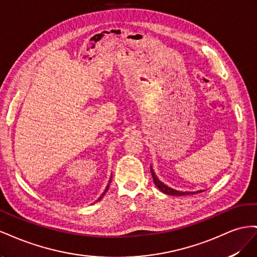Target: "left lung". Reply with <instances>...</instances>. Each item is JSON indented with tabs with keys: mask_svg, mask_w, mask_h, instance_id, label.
<instances>
[{
	"mask_svg": "<svg viewBox=\"0 0 257 257\" xmlns=\"http://www.w3.org/2000/svg\"><path fill=\"white\" fill-rule=\"evenodd\" d=\"M150 169H151V175L153 177V182L154 184L158 186L159 190H161L163 193L167 194V195H172V196H184V195H190V194H195V193H200L203 192V190L200 191H196V192H188V191H177L175 189H172L169 188L168 185H166L164 182H162L160 179L157 177V175L154 174V170L152 169V166H150Z\"/></svg>",
	"mask_w": 257,
	"mask_h": 257,
	"instance_id": "left-lung-1",
	"label": "left lung"
}]
</instances>
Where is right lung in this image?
<instances>
[{"instance_id": "add662e5", "label": "right lung", "mask_w": 257, "mask_h": 257, "mask_svg": "<svg viewBox=\"0 0 257 257\" xmlns=\"http://www.w3.org/2000/svg\"><path fill=\"white\" fill-rule=\"evenodd\" d=\"M110 182H111V178H110V180H109V183H110ZM109 183H108V185H107V188H106V189H105V191H104V193H103V194H102V196H99V198H98V199H97V200H96V201H98V200H100V199H102V198H103V196H104V195H105V194H106V192H107V191H108V188H109Z\"/></svg>"}]
</instances>
